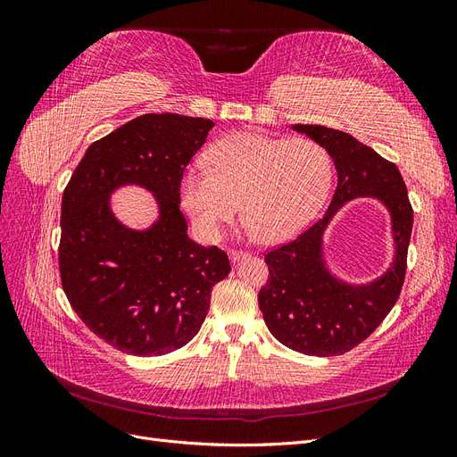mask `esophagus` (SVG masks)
I'll use <instances>...</instances> for the list:
<instances>
[{
  "mask_svg": "<svg viewBox=\"0 0 457 457\" xmlns=\"http://www.w3.org/2000/svg\"><path fill=\"white\" fill-rule=\"evenodd\" d=\"M245 255H247V253H245V252H242V250H228V257H230V261H232V262H238V261H242Z\"/></svg>",
  "mask_w": 457,
  "mask_h": 457,
  "instance_id": "obj_1",
  "label": "esophagus"
}]
</instances>
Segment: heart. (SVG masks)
<instances>
[{
  "mask_svg": "<svg viewBox=\"0 0 457 457\" xmlns=\"http://www.w3.org/2000/svg\"><path fill=\"white\" fill-rule=\"evenodd\" d=\"M210 171L181 177V202L207 238L242 212L247 228L276 244L305 228L331 183L328 150L311 139H278L255 131L234 133L207 152Z\"/></svg>",
  "mask_w": 457,
  "mask_h": 457,
  "instance_id": "1",
  "label": "heart"
}]
</instances>
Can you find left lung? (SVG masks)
<instances>
[{
    "label": "left lung",
    "instance_id": "obj_1",
    "mask_svg": "<svg viewBox=\"0 0 457 457\" xmlns=\"http://www.w3.org/2000/svg\"><path fill=\"white\" fill-rule=\"evenodd\" d=\"M322 145L337 170V187L320 220L265 255L269 280L259 309L270 334L303 354L334 356L361 345L391 312L406 276L413 212L398 168L353 135L326 126H292ZM378 197L392 213L395 259L390 270L368 285H347L323 259V232L340 207L354 197Z\"/></svg>",
    "mask_w": 457,
    "mask_h": 457
}]
</instances>
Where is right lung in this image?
Segmentation results:
<instances>
[{
	"label": "right lung",
	"mask_w": 457,
	"mask_h": 457,
	"mask_svg": "<svg viewBox=\"0 0 457 457\" xmlns=\"http://www.w3.org/2000/svg\"><path fill=\"white\" fill-rule=\"evenodd\" d=\"M215 126L181 114H145L95 141L62 195V289L84 324L118 351L160 356L198 334L212 289L230 272L217 245L188 238L181 177ZM148 189L159 219L135 231L115 219L112 192Z\"/></svg>",
	"instance_id": "obj_1"
}]
</instances>
